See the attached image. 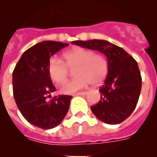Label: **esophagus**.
<instances>
[{
  "label": "esophagus",
  "instance_id": "esophagus-1",
  "mask_svg": "<svg viewBox=\"0 0 157 157\" xmlns=\"http://www.w3.org/2000/svg\"><path fill=\"white\" fill-rule=\"evenodd\" d=\"M87 94H88V93H87L86 91H83V92H79V93H77V94H76L75 95H86Z\"/></svg>",
  "mask_w": 157,
  "mask_h": 157
}]
</instances>
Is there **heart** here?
<instances>
[{
	"label": "heart",
	"mask_w": 157,
	"mask_h": 157,
	"mask_svg": "<svg viewBox=\"0 0 157 157\" xmlns=\"http://www.w3.org/2000/svg\"><path fill=\"white\" fill-rule=\"evenodd\" d=\"M63 62L56 57L49 59L48 74L57 85H62L67 78V68H74L76 78L62 86L61 92L71 94L86 88L90 82L98 85L108 74V63L102 55L83 48H75L63 54Z\"/></svg>",
	"instance_id": "b5f03b06"
}]
</instances>
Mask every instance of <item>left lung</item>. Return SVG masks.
Here are the masks:
<instances>
[{"instance_id": "obj_1", "label": "left lung", "mask_w": 157, "mask_h": 157, "mask_svg": "<svg viewBox=\"0 0 157 157\" xmlns=\"http://www.w3.org/2000/svg\"><path fill=\"white\" fill-rule=\"evenodd\" d=\"M72 44L103 53L108 75L100 88L101 100L90 108L94 116L107 124H119L132 114L141 89V76L135 59L123 48L105 40L74 41Z\"/></svg>"}]
</instances>
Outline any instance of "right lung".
Returning a JSON list of instances; mask_svg holds the SVG:
<instances>
[{"mask_svg":"<svg viewBox=\"0 0 157 157\" xmlns=\"http://www.w3.org/2000/svg\"><path fill=\"white\" fill-rule=\"evenodd\" d=\"M67 45L53 41L37 43L23 52L12 73L18 109L29 123L44 130L57 127L68 112L71 96H56L48 100L56 88L47 69L51 56Z\"/></svg>","mask_w":157,"mask_h":157,"instance_id":"1","label":"right lung"}]
</instances>
